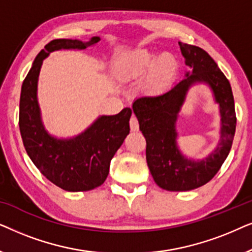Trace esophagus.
<instances>
[{
  "instance_id": "esophagus-1",
  "label": "esophagus",
  "mask_w": 252,
  "mask_h": 252,
  "mask_svg": "<svg viewBox=\"0 0 252 252\" xmlns=\"http://www.w3.org/2000/svg\"><path fill=\"white\" fill-rule=\"evenodd\" d=\"M129 126H130V130H133V132H137V130H139V120H137L135 116L130 117Z\"/></svg>"
}]
</instances>
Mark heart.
I'll use <instances>...</instances> for the list:
<instances>
[{
  "label": "heart",
  "mask_w": 252,
  "mask_h": 252,
  "mask_svg": "<svg viewBox=\"0 0 252 252\" xmlns=\"http://www.w3.org/2000/svg\"><path fill=\"white\" fill-rule=\"evenodd\" d=\"M148 71L143 86L149 93L166 91L173 82L179 70V62L175 56L165 53L158 57L157 51L136 49L126 53L117 61V71L124 79L140 78Z\"/></svg>",
  "instance_id": "1"
}]
</instances>
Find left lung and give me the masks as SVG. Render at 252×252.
<instances>
[{"label":"left lung","mask_w":252,"mask_h":252,"mask_svg":"<svg viewBox=\"0 0 252 252\" xmlns=\"http://www.w3.org/2000/svg\"><path fill=\"white\" fill-rule=\"evenodd\" d=\"M186 65L192 68L184 80L156 96H142L133 103V111L146 137L147 163L154 180L170 191H186L208 184L228 156L236 128L235 105L228 79L202 48L179 42ZM206 82L220 103L222 139L205 160L194 162L182 156L176 147L175 122L188 89L195 82Z\"/></svg>","instance_id":"obj_1"}]
</instances>
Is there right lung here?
<instances>
[{
    "instance_id": "1",
    "label": "right lung",
    "mask_w": 252,
    "mask_h": 252,
    "mask_svg": "<svg viewBox=\"0 0 252 252\" xmlns=\"http://www.w3.org/2000/svg\"><path fill=\"white\" fill-rule=\"evenodd\" d=\"M72 39L50 41L37 54L22 86L19 129L26 153L48 180L67 191H87L99 187L109 174L110 161L129 133L132 110L125 108L115 116H102L80 135L70 140L50 136L41 123L36 98L37 78L42 62L51 51L85 49L97 43Z\"/></svg>"
}]
</instances>
